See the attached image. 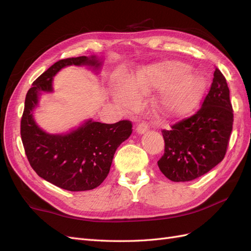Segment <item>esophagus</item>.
I'll return each instance as SVG.
<instances>
[{
	"label": "esophagus",
	"instance_id": "34e87169",
	"mask_svg": "<svg viewBox=\"0 0 251 251\" xmlns=\"http://www.w3.org/2000/svg\"><path fill=\"white\" fill-rule=\"evenodd\" d=\"M149 130V126L146 123H140L137 127H136V131L138 134H144Z\"/></svg>",
	"mask_w": 251,
	"mask_h": 251
}]
</instances>
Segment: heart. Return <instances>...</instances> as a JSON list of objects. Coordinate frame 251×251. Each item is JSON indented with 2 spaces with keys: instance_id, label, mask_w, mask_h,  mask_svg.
Returning <instances> with one entry per match:
<instances>
[{
  "instance_id": "obj_1",
  "label": "heart",
  "mask_w": 251,
  "mask_h": 251,
  "mask_svg": "<svg viewBox=\"0 0 251 251\" xmlns=\"http://www.w3.org/2000/svg\"><path fill=\"white\" fill-rule=\"evenodd\" d=\"M155 100L156 110L165 117L184 116L202 100L205 81L180 62H164L142 68L137 76L118 85L114 92L117 103L126 110H136L140 95L160 90Z\"/></svg>"
}]
</instances>
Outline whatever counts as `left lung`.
Segmentation results:
<instances>
[{
    "label": "left lung",
    "mask_w": 251,
    "mask_h": 251,
    "mask_svg": "<svg viewBox=\"0 0 251 251\" xmlns=\"http://www.w3.org/2000/svg\"><path fill=\"white\" fill-rule=\"evenodd\" d=\"M233 124L226 78L218 68L202 107L193 116L162 130L164 154L158 166L174 182L192 181L214 169L225 157Z\"/></svg>",
    "instance_id": "obj_1"
}]
</instances>
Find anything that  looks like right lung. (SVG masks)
Masks as SVG:
<instances>
[{
	"label": "right lung",
	"instance_id": "obj_1",
	"mask_svg": "<svg viewBox=\"0 0 251 251\" xmlns=\"http://www.w3.org/2000/svg\"><path fill=\"white\" fill-rule=\"evenodd\" d=\"M100 69L96 56L60 59L36 78L28 90L21 120V136L31 168L50 183L70 192L100 186L110 172L117 148L132 134L130 120L101 124L90 119L68 134H49L36 125L33 109L43 92H52L53 76L67 66Z\"/></svg>",
	"mask_w": 251,
	"mask_h": 251
}]
</instances>
